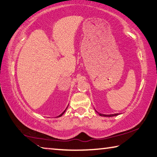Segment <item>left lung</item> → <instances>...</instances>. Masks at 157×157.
Segmentation results:
<instances>
[{"mask_svg": "<svg viewBox=\"0 0 157 157\" xmlns=\"http://www.w3.org/2000/svg\"><path fill=\"white\" fill-rule=\"evenodd\" d=\"M97 112V111H96ZM99 114V113H98ZM119 114H99L100 116H102V117H114V116H117V115H119Z\"/></svg>", "mask_w": 157, "mask_h": 157, "instance_id": "8db88e82", "label": "left lung"}]
</instances>
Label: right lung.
<instances>
[{
    "label": "right lung",
    "instance_id": "1",
    "mask_svg": "<svg viewBox=\"0 0 157 157\" xmlns=\"http://www.w3.org/2000/svg\"><path fill=\"white\" fill-rule=\"evenodd\" d=\"M66 109H67V108H66ZM65 110H66V109H65ZM65 110L64 112H63V113H62L61 114H60V115H59V117H61V116H62V115H63V114H64V113H65Z\"/></svg>",
    "mask_w": 157,
    "mask_h": 157
}]
</instances>
